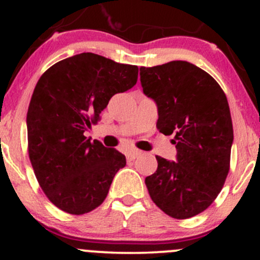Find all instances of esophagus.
Returning a JSON list of instances; mask_svg holds the SVG:
<instances>
[{"mask_svg":"<svg viewBox=\"0 0 260 260\" xmlns=\"http://www.w3.org/2000/svg\"><path fill=\"white\" fill-rule=\"evenodd\" d=\"M140 154H142V151L133 149V150H129L127 153V159L128 160H134V159H137V157H138Z\"/></svg>","mask_w":260,"mask_h":260,"instance_id":"1","label":"esophagus"}]
</instances>
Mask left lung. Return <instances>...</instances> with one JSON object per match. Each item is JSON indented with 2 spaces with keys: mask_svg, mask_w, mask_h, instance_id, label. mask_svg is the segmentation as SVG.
<instances>
[{
  "mask_svg": "<svg viewBox=\"0 0 260 260\" xmlns=\"http://www.w3.org/2000/svg\"><path fill=\"white\" fill-rule=\"evenodd\" d=\"M143 91L157 105L156 127L174 134L177 160L156 156L145 178L151 201L174 219H189L211 205L230 171L234 142L225 92L210 74L186 61L140 67Z\"/></svg>",
  "mask_w": 260,
  "mask_h": 260,
  "instance_id": "1",
  "label": "left lung"
}]
</instances>
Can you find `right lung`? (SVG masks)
Segmentation results:
<instances>
[{
    "mask_svg": "<svg viewBox=\"0 0 260 260\" xmlns=\"http://www.w3.org/2000/svg\"><path fill=\"white\" fill-rule=\"evenodd\" d=\"M137 79V66L83 52L38 80L26 113L29 159L41 189L64 213L83 215L103 204L116 172L126 166L123 154L84 132L113 95Z\"/></svg>",
    "mask_w": 260,
    "mask_h": 260,
    "instance_id": "obj_1",
    "label": "right lung"
}]
</instances>
